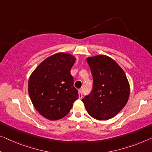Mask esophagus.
<instances>
[{"label": "esophagus", "mask_w": 152, "mask_h": 152, "mask_svg": "<svg viewBox=\"0 0 152 152\" xmlns=\"http://www.w3.org/2000/svg\"><path fill=\"white\" fill-rule=\"evenodd\" d=\"M78 94H79V99H81L83 98V93H82V89L78 90Z\"/></svg>", "instance_id": "obj_1"}]
</instances>
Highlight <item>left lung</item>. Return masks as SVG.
<instances>
[{"label":"left lung","instance_id":"left-lung-1","mask_svg":"<svg viewBox=\"0 0 152 152\" xmlns=\"http://www.w3.org/2000/svg\"><path fill=\"white\" fill-rule=\"evenodd\" d=\"M93 88L82 101L89 115L98 120L113 118L126 104L130 85L121 67L113 58L98 55L87 58Z\"/></svg>","mask_w":152,"mask_h":152}]
</instances>
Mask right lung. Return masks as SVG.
<instances>
[{
  "label": "right lung",
  "mask_w": 152,
  "mask_h": 152,
  "mask_svg": "<svg viewBox=\"0 0 152 152\" xmlns=\"http://www.w3.org/2000/svg\"><path fill=\"white\" fill-rule=\"evenodd\" d=\"M75 61L74 56L67 53L53 54L41 63L29 78L28 91L31 102L48 119L64 117L78 98L70 74Z\"/></svg>",
  "instance_id": "add662e5"
}]
</instances>
